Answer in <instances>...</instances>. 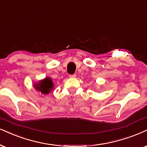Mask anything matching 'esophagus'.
Instances as JSON below:
<instances>
[{"mask_svg":"<svg viewBox=\"0 0 147 147\" xmlns=\"http://www.w3.org/2000/svg\"><path fill=\"white\" fill-rule=\"evenodd\" d=\"M76 76H77V75H76L75 74H74V75H69V77L70 78H75Z\"/></svg>","mask_w":147,"mask_h":147,"instance_id":"34e87169","label":"esophagus"}]
</instances>
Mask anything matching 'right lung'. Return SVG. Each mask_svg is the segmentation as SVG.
<instances>
[{"label": "right lung", "mask_w": 147, "mask_h": 147, "mask_svg": "<svg viewBox=\"0 0 147 147\" xmlns=\"http://www.w3.org/2000/svg\"><path fill=\"white\" fill-rule=\"evenodd\" d=\"M33 87L35 90L40 92L42 94L47 95L53 90L54 84L52 81L51 78L47 77L38 81V82L34 83Z\"/></svg>", "instance_id": "add662e5"}]
</instances>
